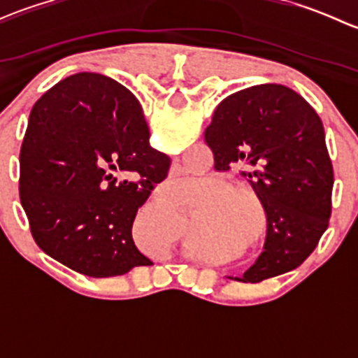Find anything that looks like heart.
<instances>
[{
    "label": "heart",
    "instance_id": "b5f03b06",
    "mask_svg": "<svg viewBox=\"0 0 358 358\" xmlns=\"http://www.w3.org/2000/svg\"><path fill=\"white\" fill-rule=\"evenodd\" d=\"M243 216H246V211H244V206L243 204H237V202H234V204H229L225 206V208L222 209V211L218 213V216L216 218L211 220V223H216V225H225V223H234L236 220H241Z\"/></svg>",
    "mask_w": 358,
    "mask_h": 358
}]
</instances>
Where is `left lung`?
Instances as JSON below:
<instances>
[{
	"label": "left lung",
	"mask_w": 358,
	"mask_h": 358,
	"mask_svg": "<svg viewBox=\"0 0 358 358\" xmlns=\"http://www.w3.org/2000/svg\"><path fill=\"white\" fill-rule=\"evenodd\" d=\"M122 95L142 112L124 86ZM204 140L218 171L248 169L244 178L266 213L265 251L243 277L229 279L256 284L301 265L331 218L334 175L317 112L287 86L256 85L218 103Z\"/></svg>",
	"instance_id": "left-lung-1"
}]
</instances>
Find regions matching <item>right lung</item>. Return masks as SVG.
Wrapping results in <instances>:
<instances>
[{
	"instance_id": "right-lung-1",
	"label": "right lung",
	"mask_w": 358,
	"mask_h": 358,
	"mask_svg": "<svg viewBox=\"0 0 358 358\" xmlns=\"http://www.w3.org/2000/svg\"><path fill=\"white\" fill-rule=\"evenodd\" d=\"M142 117L119 83L95 72L57 83L29 115L20 202L31 234L46 255L83 275L106 279L150 265L131 227L171 159L150 147Z\"/></svg>"
}]
</instances>
